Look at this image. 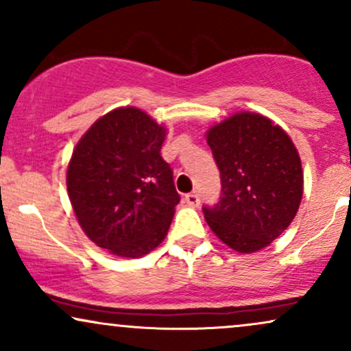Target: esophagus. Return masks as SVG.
<instances>
[{
    "label": "esophagus",
    "instance_id": "1",
    "mask_svg": "<svg viewBox=\"0 0 351 351\" xmlns=\"http://www.w3.org/2000/svg\"><path fill=\"white\" fill-rule=\"evenodd\" d=\"M184 201L188 203V206L196 208L199 204V196L196 195V193H188V195L184 196Z\"/></svg>",
    "mask_w": 351,
    "mask_h": 351
}]
</instances>
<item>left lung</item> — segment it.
Wrapping results in <instances>:
<instances>
[{"mask_svg":"<svg viewBox=\"0 0 351 351\" xmlns=\"http://www.w3.org/2000/svg\"><path fill=\"white\" fill-rule=\"evenodd\" d=\"M223 198L204 208L208 226L228 247L252 254L277 239L304 195L300 155L287 132L257 112H236L208 128Z\"/></svg>","mask_w":351,"mask_h":351,"instance_id":"1","label":"left lung"}]
</instances>
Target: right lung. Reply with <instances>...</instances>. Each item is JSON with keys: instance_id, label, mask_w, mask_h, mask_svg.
<instances>
[{"instance_id": "obj_1", "label": "right lung", "mask_w": 351, "mask_h": 351, "mask_svg": "<svg viewBox=\"0 0 351 351\" xmlns=\"http://www.w3.org/2000/svg\"><path fill=\"white\" fill-rule=\"evenodd\" d=\"M167 128L136 107H117L74 147L66 184L79 226L112 256L136 259L168 234L180 195L160 155Z\"/></svg>"}]
</instances>
